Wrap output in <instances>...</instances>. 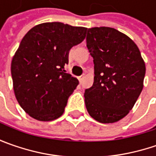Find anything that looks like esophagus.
I'll list each match as a JSON object with an SVG mask.
<instances>
[{
	"instance_id": "34e87169",
	"label": "esophagus",
	"mask_w": 156,
	"mask_h": 156,
	"mask_svg": "<svg viewBox=\"0 0 156 156\" xmlns=\"http://www.w3.org/2000/svg\"><path fill=\"white\" fill-rule=\"evenodd\" d=\"M78 79H79L80 82H81V81H83V79H84V76H83V75H81V76H80V77H79Z\"/></svg>"
}]
</instances>
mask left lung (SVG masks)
Listing matches in <instances>:
<instances>
[{
	"label": "left lung",
	"mask_w": 156,
	"mask_h": 156,
	"mask_svg": "<svg viewBox=\"0 0 156 156\" xmlns=\"http://www.w3.org/2000/svg\"><path fill=\"white\" fill-rule=\"evenodd\" d=\"M87 47L94 77L84 93L86 108L99 122H116L133 108L143 88L144 60L134 41L113 27L88 28Z\"/></svg>",
	"instance_id": "left-lung-1"
}]
</instances>
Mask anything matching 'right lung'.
I'll list each match as a JSON object with an SVG mask.
<instances>
[{
    "mask_svg": "<svg viewBox=\"0 0 156 156\" xmlns=\"http://www.w3.org/2000/svg\"><path fill=\"white\" fill-rule=\"evenodd\" d=\"M87 27L44 22L21 40L11 62L15 98L29 116L50 122L62 115L79 81L67 74L69 53L86 37Z\"/></svg>",
    "mask_w": 156,
    "mask_h": 156,
    "instance_id": "add662e5",
    "label": "right lung"
}]
</instances>
